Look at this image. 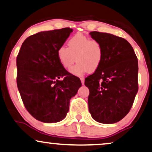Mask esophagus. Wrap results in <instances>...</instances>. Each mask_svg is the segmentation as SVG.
I'll use <instances>...</instances> for the list:
<instances>
[{
	"mask_svg": "<svg viewBox=\"0 0 152 152\" xmlns=\"http://www.w3.org/2000/svg\"><path fill=\"white\" fill-rule=\"evenodd\" d=\"M80 80H81V83L83 85H84V82H85V79H84L83 77H81L80 78Z\"/></svg>",
	"mask_w": 152,
	"mask_h": 152,
	"instance_id": "34e87169",
	"label": "esophagus"
}]
</instances>
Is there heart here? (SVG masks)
<instances>
[{"label": "heart", "instance_id": "heart-1", "mask_svg": "<svg viewBox=\"0 0 152 152\" xmlns=\"http://www.w3.org/2000/svg\"><path fill=\"white\" fill-rule=\"evenodd\" d=\"M67 44L68 48L63 45L59 48L57 55L61 65L66 69H69L77 61L71 69L73 74L81 76L89 71L95 72L102 62L103 48L97 40L77 34L69 40Z\"/></svg>", "mask_w": 152, "mask_h": 152}]
</instances>
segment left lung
<instances>
[{
  "label": "left lung",
  "mask_w": 152,
  "mask_h": 152,
  "mask_svg": "<svg viewBox=\"0 0 152 152\" xmlns=\"http://www.w3.org/2000/svg\"><path fill=\"white\" fill-rule=\"evenodd\" d=\"M103 48L101 64L85 79L90 90L88 107L92 117L101 124H114L129 112L138 91V60L124 38L92 31Z\"/></svg>",
  "instance_id": "left-lung-1"
}]
</instances>
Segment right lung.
<instances>
[{"instance_id":"1","label":"right lung","mask_w":152,"mask_h":152,"mask_svg":"<svg viewBox=\"0 0 152 152\" xmlns=\"http://www.w3.org/2000/svg\"><path fill=\"white\" fill-rule=\"evenodd\" d=\"M72 31V28H63L30 36L17 57V84L21 98L28 112L41 122L63 120L71 98L82 85L79 78L61 65L57 55Z\"/></svg>"}]
</instances>
